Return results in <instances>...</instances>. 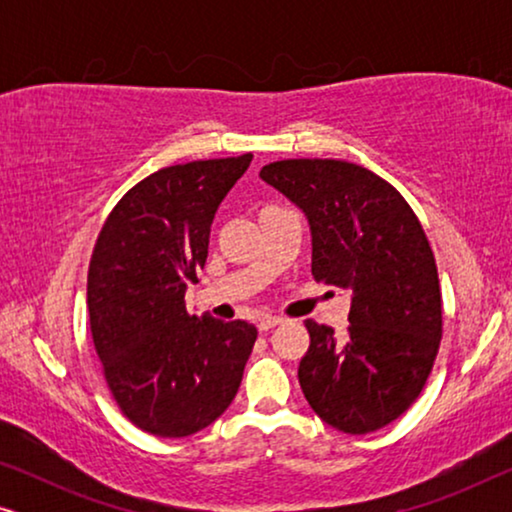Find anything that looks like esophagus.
Here are the masks:
<instances>
[{
  "label": "esophagus",
  "mask_w": 512,
  "mask_h": 512,
  "mask_svg": "<svg viewBox=\"0 0 512 512\" xmlns=\"http://www.w3.org/2000/svg\"><path fill=\"white\" fill-rule=\"evenodd\" d=\"M282 317H272V314H263L261 319H258V328H261V331H270V328H275V326H279L282 324Z\"/></svg>",
  "instance_id": "1"
}]
</instances>
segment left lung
<instances>
[{"mask_svg":"<svg viewBox=\"0 0 512 512\" xmlns=\"http://www.w3.org/2000/svg\"><path fill=\"white\" fill-rule=\"evenodd\" d=\"M261 179L303 209L314 282L352 291L347 333L307 319L298 366L310 408L361 436L401 417L422 394L443 338L436 258L417 214L389 181L333 158L265 165Z\"/></svg>","mask_w":512,"mask_h":512,"instance_id":"1","label":"left lung"}]
</instances>
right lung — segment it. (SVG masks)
<instances>
[{"label": "right lung", "mask_w": 512, "mask_h": 512, "mask_svg": "<svg viewBox=\"0 0 512 512\" xmlns=\"http://www.w3.org/2000/svg\"><path fill=\"white\" fill-rule=\"evenodd\" d=\"M251 153L149 174L116 202L88 265V317L102 375L137 429L184 438L219 419L240 389L254 324L188 314L216 207Z\"/></svg>", "instance_id": "right-lung-1"}]
</instances>
